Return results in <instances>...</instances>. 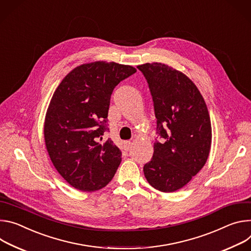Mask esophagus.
I'll return each mask as SVG.
<instances>
[{"mask_svg":"<svg viewBox=\"0 0 251 251\" xmlns=\"http://www.w3.org/2000/svg\"><path fill=\"white\" fill-rule=\"evenodd\" d=\"M130 148H131V142H126V143L124 144V149H125V151H128L130 150Z\"/></svg>","mask_w":251,"mask_h":251,"instance_id":"34e87169","label":"esophagus"}]
</instances>
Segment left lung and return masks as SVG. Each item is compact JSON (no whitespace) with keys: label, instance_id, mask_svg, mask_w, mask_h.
Masks as SVG:
<instances>
[{"label":"left lung","instance_id":"left-lung-1","mask_svg":"<svg viewBox=\"0 0 251 251\" xmlns=\"http://www.w3.org/2000/svg\"><path fill=\"white\" fill-rule=\"evenodd\" d=\"M145 75L156 118L153 155L144 166L149 183L162 192L187 184L205 164L211 146V124L197 86L182 73L160 63L136 67Z\"/></svg>","mask_w":251,"mask_h":251}]
</instances>
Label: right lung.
Here are the masks:
<instances>
[{"label": "right lung", "mask_w": 251, "mask_h": 251, "mask_svg": "<svg viewBox=\"0 0 251 251\" xmlns=\"http://www.w3.org/2000/svg\"><path fill=\"white\" fill-rule=\"evenodd\" d=\"M131 66L94 62L69 73L55 90L47 110L44 135L50 160L73 187L95 191L114 177L122 151L108 138L110 96L134 74Z\"/></svg>", "instance_id": "1"}]
</instances>
